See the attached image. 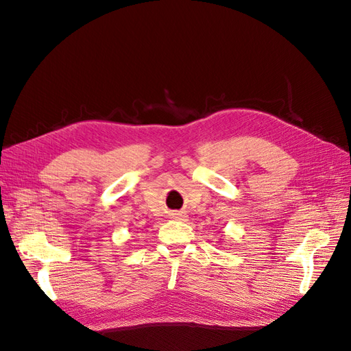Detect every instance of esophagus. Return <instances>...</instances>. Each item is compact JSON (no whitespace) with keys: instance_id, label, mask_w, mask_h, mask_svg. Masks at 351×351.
Segmentation results:
<instances>
[{"instance_id":"esophagus-1","label":"esophagus","mask_w":351,"mask_h":351,"mask_svg":"<svg viewBox=\"0 0 351 351\" xmlns=\"http://www.w3.org/2000/svg\"><path fill=\"white\" fill-rule=\"evenodd\" d=\"M171 218H176V219H183V218H184V215H183V214H180V212H173V214H171Z\"/></svg>"}]
</instances>
